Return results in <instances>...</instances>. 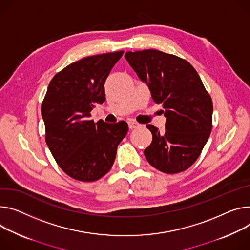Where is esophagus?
I'll list each match as a JSON object with an SVG mask.
<instances>
[{"mask_svg": "<svg viewBox=\"0 0 250 250\" xmlns=\"http://www.w3.org/2000/svg\"><path fill=\"white\" fill-rule=\"evenodd\" d=\"M127 124H128V127H129L130 129H132V128H135V127L140 126V124H138L137 122H134V121H132V120L128 121V122H127Z\"/></svg>", "mask_w": 250, "mask_h": 250, "instance_id": "1", "label": "esophagus"}]
</instances>
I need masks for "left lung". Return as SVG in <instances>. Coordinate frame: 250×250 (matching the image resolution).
Wrapping results in <instances>:
<instances>
[{
  "label": "left lung",
  "mask_w": 250,
  "mask_h": 250,
  "mask_svg": "<svg viewBox=\"0 0 250 250\" xmlns=\"http://www.w3.org/2000/svg\"><path fill=\"white\" fill-rule=\"evenodd\" d=\"M125 59L165 107L166 130L146 127L152 142L145 149L150 166L165 173L189 168L200 155L212 128V100L194 67L185 59L157 50L127 52Z\"/></svg>",
  "instance_id": "obj_1"
}]
</instances>
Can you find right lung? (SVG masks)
Instances as JSON below:
<instances>
[{
  "instance_id": "add662e5",
  "label": "right lung",
  "mask_w": 250,
  "mask_h": 250,
  "mask_svg": "<svg viewBox=\"0 0 250 250\" xmlns=\"http://www.w3.org/2000/svg\"><path fill=\"white\" fill-rule=\"evenodd\" d=\"M124 51L75 62L52 79L41 110L46 143L64 173L80 181H95L111 168L119 144L128 126L90 120V111L105 101L104 82Z\"/></svg>"
}]
</instances>
